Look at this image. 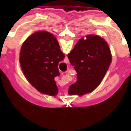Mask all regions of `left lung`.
Masks as SVG:
<instances>
[{
  "mask_svg": "<svg viewBox=\"0 0 131 131\" xmlns=\"http://www.w3.org/2000/svg\"><path fill=\"white\" fill-rule=\"evenodd\" d=\"M77 72V82L69 86L70 95H83L94 91L101 83L112 62L110 47L96 35L81 38L68 55Z\"/></svg>",
  "mask_w": 131,
  "mask_h": 131,
  "instance_id": "8db88e82",
  "label": "left lung"
}]
</instances>
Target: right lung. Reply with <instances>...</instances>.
I'll list each match as a JSON object with an SVG mask.
<instances>
[{
  "label": "right lung",
  "mask_w": 131,
  "mask_h": 131,
  "mask_svg": "<svg viewBox=\"0 0 131 131\" xmlns=\"http://www.w3.org/2000/svg\"><path fill=\"white\" fill-rule=\"evenodd\" d=\"M64 58L56 38L41 31L25 40L21 48L19 63L25 77L37 91L56 96L58 90L54 78L60 75L58 66Z\"/></svg>",
  "instance_id": "right-lung-1"
}]
</instances>
